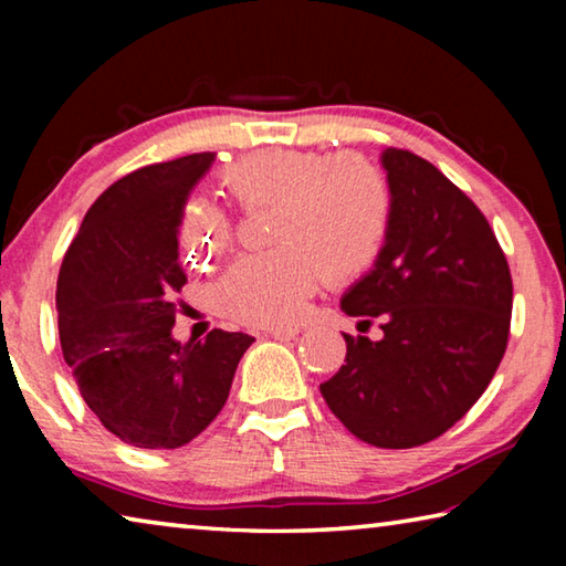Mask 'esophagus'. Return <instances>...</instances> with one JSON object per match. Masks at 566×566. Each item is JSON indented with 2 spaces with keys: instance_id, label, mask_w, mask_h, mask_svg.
I'll return each mask as SVG.
<instances>
[{
  "instance_id": "esophagus-1",
  "label": "esophagus",
  "mask_w": 566,
  "mask_h": 566,
  "mask_svg": "<svg viewBox=\"0 0 566 566\" xmlns=\"http://www.w3.org/2000/svg\"><path fill=\"white\" fill-rule=\"evenodd\" d=\"M266 334L274 339L286 342V339H294L296 334H300V327H266Z\"/></svg>"
}]
</instances>
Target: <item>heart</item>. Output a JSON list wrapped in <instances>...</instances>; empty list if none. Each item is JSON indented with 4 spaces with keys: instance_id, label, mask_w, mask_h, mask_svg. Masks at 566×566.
Listing matches in <instances>:
<instances>
[{
    "instance_id": "obj_1",
    "label": "heart",
    "mask_w": 566,
    "mask_h": 566,
    "mask_svg": "<svg viewBox=\"0 0 566 566\" xmlns=\"http://www.w3.org/2000/svg\"><path fill=\"white\" fill-rule=\"evenodd\" d=\"M219 185L242 209L272 207L274 249L239 260L219 284L224 312L242 324H282L302 312L317 280L349 284L385 252L391 227V187L361 155L314 149L252 151L229 165ZM181 256L195 270L214 266L232 247L222 217L191 202L179 219Z\"/></svg>"
}]
</instances>
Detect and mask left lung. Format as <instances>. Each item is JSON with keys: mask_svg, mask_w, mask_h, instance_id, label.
<instances>
[{"mask_svg": "<svg viewBox=\"0 0 566 566\" xmlns=\"http://www.w3.org/2000/svg\"><path fill=\"white\" fill-rule=\"evenodd\" d=\"M381 167L389 237L342 312L379 317L385 337L344 334L347 364L319 389L361 442L409 449L444 434L490 387L510 339L512 274L486 217L434 165L389 147Z\"/></svg>", "mask_w": 566, "mask_h": 566, "instance_id": "8db88e82", "label": "left lung"}]
</instances>
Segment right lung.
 I'll return each instance as SVG.
<instances>
[{
  "mask_svg": "<svg viewBox=\"0 0 566 566\" xmlns=\"http://www.w3.org/2000/svg\"><path fill=\"white\" fill-rule=\"evenodd\" d=\"M212 151L142 167L102 191L56 280L64 361L112 434L139 449H177L202 434L229 397L254 337L212 329L171 337L187 284L179 219Z\"/></svg>",
  "mask_w": 566,
  "mask_h": 566,
  "instance_id": "right-lung-1",
  "label": "right lung"
}]
</instances>
